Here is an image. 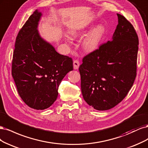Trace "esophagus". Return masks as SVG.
Returning <instances> with one entry per match:
<instances>
[{
    "instance_id": "obj_1",
    "label": "esophagus",
    "mask_w": 148,
    "mask_h": 148,
    "mask_svg": "<svg viewBox=\"0 0 148 148\" xmlns=\"http://www.w3.org/2000/svg\"><path fill=\"white\" fill-rule=\"evenodd\" d=\"M79 65H80V63H79V60H75L74 61L73 66H74V69H77L79 67Z\"/></svg>"
}]
</instances>
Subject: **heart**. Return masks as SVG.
Masks as SVG:
<instances>
[{"mask_svg":"<svg viewBox=\"0 0 148 148\" xmlns=\"http://www.w3.org/2000/svg\"><path fill=\"white\" fill-rule=\"evenodd\" d=\"M105 32V28L102 25H99L90 31L83 40V47L87 51H92L96 50L101 42ZM84 34V31L72 30L70 35L73 38H76ZM68 41L70 42L69 39Z\"/></svg>","mask_w":148,"mask_h":148,"instance_id":"1","label":"heart"}]
</instances>
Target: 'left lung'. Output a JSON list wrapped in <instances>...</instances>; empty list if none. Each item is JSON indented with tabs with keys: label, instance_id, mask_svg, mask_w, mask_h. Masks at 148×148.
Here are the masks:
<instances>
[{
	"label": "left lung",
	"instance_id": "8db88e82",
	"mask_svg": "<svg viewBox=\"0 0 148 148\" xmlns=\"http://www.w3.org/2000/svg\"><path fill=\"white\" fill-rule=\"evenodd\" d=\"M117 15L118 25L112 40L85 56L79 69L84 99L99 111L121 103L136 76L138 37L131 23Z\"/></svg>",
	"mask_w": 148,
	"mask_h": 148
}]
</instances>
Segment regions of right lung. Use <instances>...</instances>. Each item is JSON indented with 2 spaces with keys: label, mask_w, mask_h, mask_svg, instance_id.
Segmentation results:
<instances>
[{
  "label": "right lung",
  "mask_w": 148,
  "mask_h": 148,
  "mask_svg": "<svg viewBox=\"0 0 148 148\" xmlns=\"http://www.w3.org/2000/svg\"><path fill=\"white\" fill-rule=\"evenodd\" d=\"M41 15L36 10L19 31L12 65L19 95L28 106L37 110L53 104L61 80L73 69V59L59 54L40 36L37 28Z\"/></svg>",
  "instance_id": "1"
}]
</instances>
